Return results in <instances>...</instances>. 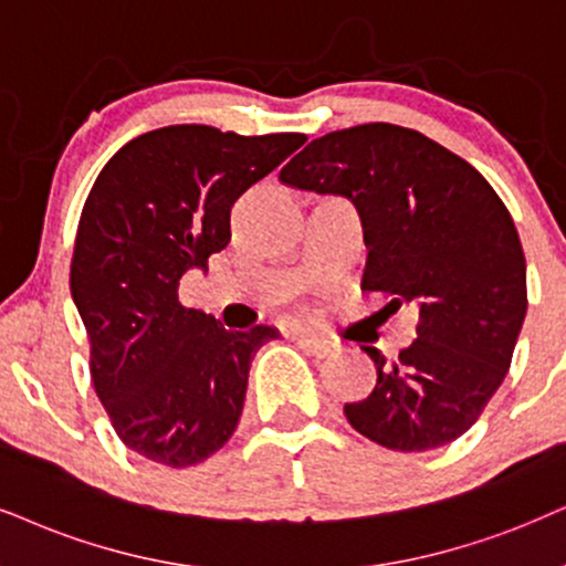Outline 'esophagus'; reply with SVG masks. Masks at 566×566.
Listing matches in <instances>:
<instances>
[{
  "instance_id": "1",
  "label": "esophagus",
  "mask_w": 566,
  "mask_h": 566,
  "mask_svg": "<svg viewBox=\"0 0 566 566\" xmlns=\"http://www.w3.org/2000/svg\"><path fill=\"white\" fill-rule=\"evenodd\" d=\"M297 345L305 349L307 355H316V357H328L334 353V345L324 336H313V334H297Z\"/></svg>"
}]
</instances>
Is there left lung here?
I'll return each instance as SVG.
<instances>
[{
    "label": "left lung",
    "instance_id": "left-lung-1",
    "mask_svg": "<svg viewBox=\"0 0 566 566\" xmlns=\"http://www.w3.org/2000/svg\"><path fill=\"white\" fill-rule=\"evenodd\" d=\"M297 190L355 203L368 248L363 290L418 305V339L376 363V386L345 405L349 426L395 452L460 439L512 366L527 311L517 227L489 180L423 133L368 123L311 140L279 171Z\"/></svg>",
    "mask_w": 566,
    "mask_h": 566
}]
</instances>
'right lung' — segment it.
<instances>
[{"mask_svg":"<svg viewBox=\"0 0 566 566\" xmlns=\"http://www.w3.org/2000/svg\"><path fill=\"white\" fill-rule=\"evenodd\" d=\"M307 138L169 125L125 143L85 198L70 292L91 381L125 447L167 468L219 452L238 428L250 363L274 326L227 332L180 303V279L230 242V211Z\"/></svg>","mask_w":566,"mask_h":566,"instance_id":"1","label":"right lung"}]
</instances>
